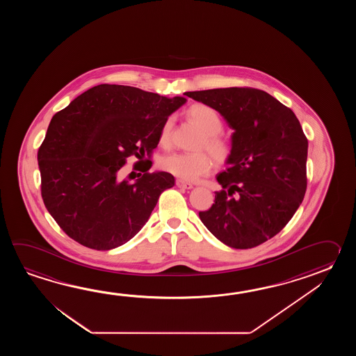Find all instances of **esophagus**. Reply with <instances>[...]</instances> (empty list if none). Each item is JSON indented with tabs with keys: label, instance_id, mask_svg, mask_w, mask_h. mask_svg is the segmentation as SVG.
<instances>
[{
	"label": "esophagus",
	"instance_id": "obj_1",
	"mask_svg": "<svg viewBox=\"0 0 356 356\" xmlns=\"http://www.w3.org/2000/svg\"><path fill=\"white\" fill-rule=\"evenodd\" d=\"M175 184H177V187H179V188H193V186H192L191 183H188V181H181V179H177V181H175Z\"/></svg>",
	"mask_w": 356,
	"mask_h": 356
}]
</instances>
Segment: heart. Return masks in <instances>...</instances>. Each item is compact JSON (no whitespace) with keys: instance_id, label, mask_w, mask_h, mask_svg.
<instances>
[{"instance_id":"obj_1","label":"heart","mask_w":356,"mask_h":356,"mask_svg":"<svg viewBox=\"0 0 356 356\" xmlns=\"http://www.w3.org/2000/svg\"><path fill=\"white\" fill-rule=\"evenodd\" d=\"M188 117L202 129L204 135L197 143V150H207L213 160L219 164L227 163L232 156L233 146L227 137L220 132L222 129V121L220 114L206 104H195L188 109ZM175 127V117H168L160 129L159 143L169 146L172 143ZM209 154L198 152H170L160 160L161 168L183 181H196L209 175L212 168V160Z\"/></svg>"}]
</instances>
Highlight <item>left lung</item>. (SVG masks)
I'll return each instance as SVG.
<instances>
[{
	"label": "left lung",
	"mask_w": 356,
	"mask_h": 356,
	"mask_svg": "<svg viewBox=\"0 0 356 356\" xmlns=\"http://www.w3.org/2000/svg\"><path fill=\"white\" fill-rule=\"evenodd\" d=\"M186 95L218 111L234 129L222 189L200 219L235 250L257 247L280 233L307 191L308 140L294 112L266 91L225 88Z\"/></svg>",
	"instance_id": "obj_1"
}]
</instances>
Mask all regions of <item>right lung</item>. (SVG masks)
<instances>
[{
  "instance_id": "right-lung-1",
  "label": "right lung",
  "mask_w": 356,
  "mask_h": 356,
  "mask_svg": "<svg viewBox=\"0 0 356 356\" xmlns=\"http://www.w3.org/2000/svg\"><path fill=\"white\" fill-rule=\"evenodd\" d=\"M187 99H169L124 85L102 83L54 114L38 150L40 192L66 234L91 250L129 242L144 227L163 191L175 186L167 172L147 173L164 121ZM144 172L135 184L119 179L129 156ZM134 173V172H132Z\"/></svg>"
}]
</instances>
